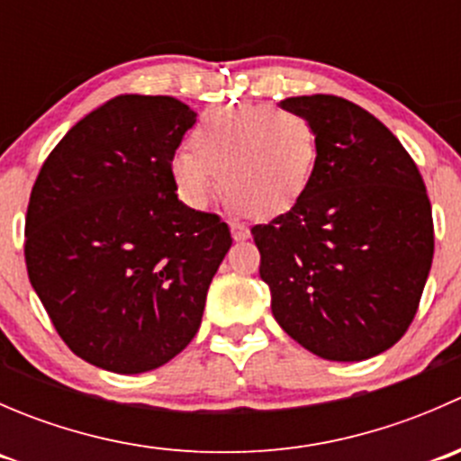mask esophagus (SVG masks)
I'll return each instance as SVG.
<instances>
[{
  "label": "esophagus",
  "mask_w": 461,
  "mask_h": 461,
  "mask_svg": "<svg viewBox=\"0 0 461 461\" xmlns=\"http://www.w3.org/2000/svg\"><path fill=\"white\" fill-rule=\"evenodd\" d=\"M231 236H234V240H248L249 236H252V231H249L248 225H243V222H231Z\"/></svg>",
  "instance_id": "esophagus-1"
}]
</instances>
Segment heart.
<instances>
[{
	"mask_svg": "<svg viewBox=\"0 0 461 461\" xmlns=\"http://www.w3.org/2000/svg\"><path fill=\"white\" fill-rule=\"evenodd\" d=\"M192 149L171 156L169 174L189 207L204 209L218 189L240 213L269 218L287 212L310 187L319 160L312 124L267 104H227L198 118Z\"/></svg>",
	"mask_w": 461,
	"mask_h": 461,
	"instance_id": "1",
	"label": "heart"
}]
</instances>
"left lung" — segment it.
Here are the masks:
<instances>
[{"instance_id": "obj_1", "label": "left lung", "mask_w": 461, "mask_h": 461, "mask_svg": "<svg viewBox=\"0 0 461 461\" xmlns=\"http://www.w3.org/2000/svg\"><path fill=\"white\" fill-rule=\"evenodd\" d=\"M319 138L308 192L254 225L272 314L305 350L364 361L415 319L432 265V212L420 169L373 113L337 95L281 102Z\"/></svg>"}]
</instances>
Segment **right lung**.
Wrapping results in <instances>:
<instances>
[{
    "mask_svg": "<svg viewBox=\"0 0 461 461\" xmlns=\"http://www.w3.org/2000/svg\"><path fill=\"white\" fill-rule=\"evenodd\" d=\"M194 122L176 97L115 95L68 129L32 185L31 285L64 343L97 368H160L201 328L231 234L176 194L169 162Z\"/></svg>",
    "mask_w": 461,
    "mask_h": 461,
    "instance_id": "right-lung-1",
    "label": "right lung"
}]
</instances>
